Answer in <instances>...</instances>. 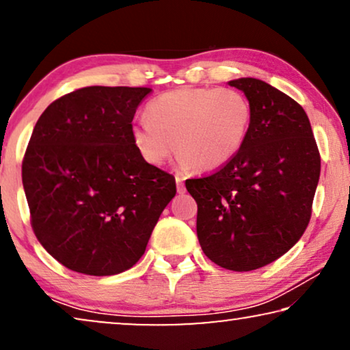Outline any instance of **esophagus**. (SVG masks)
Returning a JSON list of instances; mask_svg holds the SVG:
<instances>
[{
	"mask_svg": "<svg viewBox=\"0 0 350 350\" xmlns=\"http://www.w3.org/2000/svg\"><path fill=\"white\" fill-rule=\"evenodd\" d=\"M176 191H178L180 194H183L185 191H186V188H185V181H183V178H181V176H176Z\"/></svg>",
	"mask_w": 350,
	"mask_h": 350,
	"instance_id": "obj_1",
	"label": "esophagus"
}]
</instances>
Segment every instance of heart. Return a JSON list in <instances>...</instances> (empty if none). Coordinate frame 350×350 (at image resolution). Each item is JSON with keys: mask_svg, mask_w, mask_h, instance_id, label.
Wrapping results in <instances>:
<instances>
[{"mask_svg": "<svg viewBox=\"0 0 350 350\" xmlns=\"http://www.w3.org/2000/svg\"><path fill=\"white\" fill-rule=\"evenodd\" d=\"M147 119L133 124L132 140L151 165L176 151L185 167L208 172L228 164L247 140L252 107L229 88H180L161 94L146 107Z\"/></svg>", "mask_w": 350, "mask_h": 350, "instance_id": "b5f03b06", "label": "heart"}]
</instances>
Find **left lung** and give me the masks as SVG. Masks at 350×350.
<instances>
[{
    "label": "left lung",
    "mask_w": 350,
    "mask_h": 350,
    "mask_svg": "<svg viewBox=\"0 0 350 350\" xmlns=\"http://www.w3.org/2000/svg\"><path fill=\"white\" fill-rule=\"evenodd\" d=\"M247 95L252 124L232 161L186 180L198 204V239L215 265L253 271L275 261L308 228L320 152L306 111L265 81H229Z\"/></svg>",
    "instance_id": "1"
}]
</instances>
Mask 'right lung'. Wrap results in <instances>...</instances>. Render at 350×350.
<instances>
[{
    "label": "right lung",
    "mask_w": 350,
    "mask_h": 350,
    "mask_svg": "<svg viewBox=\"0 0 350 350\" xmlns=\"http://www.w3.org/2000/svg\"><path fill=\"white\" fill-rule=\"evenodd\" d=\"M150 88L76 89L38 119L22 161L33 232L51 256L88 275L135 265L175 176L148 164L132 140V119Z\"/></svg>",
    "instance_id": "1"
}]
</instances>
